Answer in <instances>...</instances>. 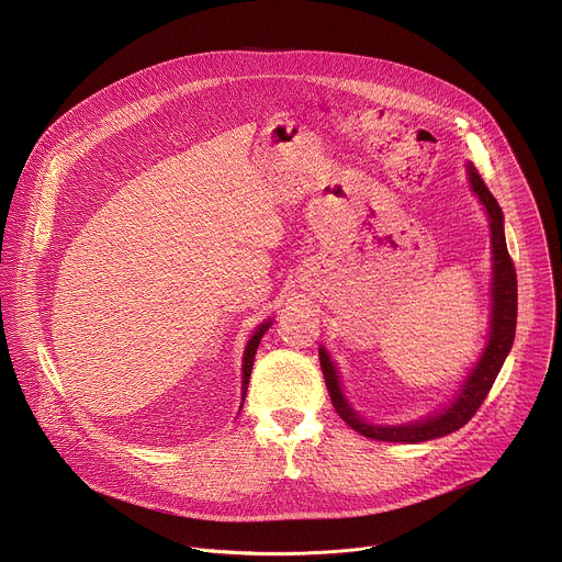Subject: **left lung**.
<instances>
[{
    "label": "left lung",
    "mask_w": 562,
    "mask_h": 562,
    "mask_svg": "<svg viewBox=\"0 0 562 562\" xmlns=\"http://www.w3.org/2000/svg\"><path fill=\"white\" fill-rule=\"evenodd\" d=\"M469 182L480 198V202L485 204L492 222V245H494V311H492V336L490 345L462 384L458 397L451 403L449 409H445L438 416H431L429 420H420L414 425H403V427H373L360 420L353 409L347 405V400L340 391V382L336 375V367L331 358L327 356L325 349H319V367H323L327 391L331 395L334 409L338 416L358 434L371 438V440H384V442H425L434 438H442L447 434L458 431L464 427L480 405L485 403V397L496 382V375L514 345L516 336V315H518V282H516V269L514 260L507 251L505 243V228H503V211L487 189V184L480 178V173L473 169V165L467 167Z\"/></svg>",
    "instance_id": "obj_1"
}]
</instances>
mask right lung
<instances>
[{"instance_id":"obj_1","label":"right lung","mask_w":562,"mask_h":562,"mask_svg":"<svg viewBox=\"0 0 562 562\" xmlns=\"http://www.w3.org/2000/svg\"><path fill=\"white\" fill-rule=\"evenodd\" d=\"M269 325L271 323H265V325H260L258 327V331L254 334V338L249 340V345H247V351H245V364H243V391H245V395H247V386H249V375H251V369H254V360H256V351H258V345H260V338L265 336V331L269 329Z\"/></svg>"}]
</instances>
